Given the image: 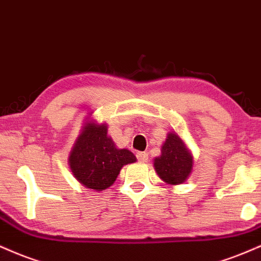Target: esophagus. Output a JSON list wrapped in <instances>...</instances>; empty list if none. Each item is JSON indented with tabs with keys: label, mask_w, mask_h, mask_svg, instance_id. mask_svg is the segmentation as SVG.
Masks as SVG:
<instances>
[{
	"label": "esophagus",
	"mask_w": 261,
	"mask_h": 261,
	"mask_svg": "<svg viewBox=\"0 0 261 261\" xmlns=\"http://www.w3.org/2000/svg\"><path fill=\"white\" fill-rule=\"evenodd\" d=\"M137 158H138V160H139V162H146L149 159V155H148V152H145V151L138 152Z\"/></svg>",
	"instance_id": "34e87169"
}]
</instances>
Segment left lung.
<instances>
[{
  "label": "left lung",
  "mask_w": 261,
  "mask_h": 261,
  "mask_svg": "<svg viewBox=\"0 0 261 261\" xmlns=\"http://www.w3.org/2000/svg\"><path fill=\"white\" fill-rule=\"evenodd\" d=\"M194 165L192 151L176 132H168L161 146V155L154 159L158 176L166 185L178 186L191 176Z\"/></svg>",
  "instance_id": "obj_1"
}]
</instances>
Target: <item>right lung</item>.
I'll return each mask as SVG.
<instances>
[{
  "mask_svg": "<svg viewBox=\"0 0 261 261\" xmlns=\"http://www.w3.org/2000/svg\"><path fill=\"white\" fill-rule=\"evenodd\" d=\"M137 158L128 149L116 146L107 134V124L88 117L82 125L68 156V165L74 178L85 188L101 192L110 188L124 165Z\"/></svg>",
  "mask_w": 261,
  "mask_h": 261,
  "instance_id": "obj_1",
  "label": "right lung"
}]
</instances>
